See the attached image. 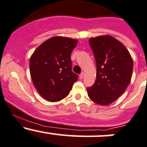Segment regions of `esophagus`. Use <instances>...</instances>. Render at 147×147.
Returning <instances> with one entry per match:
<instances>
[{"instance_id":"obj_1","label":"esophagus","mask_w":147,"mask_h":147,"mask_svg":"<svg viewBox=\"0 0 147 147\" xmlns=\"http://www.w3.org/2000/svg\"><path fill=\"white\" fill-rule=\"evenodd\" d=\"M79 77H80V78H81V79L84 78V72H82V73L80 74Z\"/></svg>"}]
</instances>
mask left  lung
Here are the masks:
<instances>
[{"mask_svg":"<svg viewBox=\"0 0 147 147\" xmlns=\"http://www.w3.org/2000/svg\"><path fill=\"white\" fill-rule=\"evenodd\" d=\"M96 64L95 83L87 88L89 98L107 106L121 96L131 81L133 60L124 46L111 36L89 39Z\"/></svg>","mask_w":147,"mask_h":147,"instance_id":"left-lung-1","label":"left lung"}]
</instances>
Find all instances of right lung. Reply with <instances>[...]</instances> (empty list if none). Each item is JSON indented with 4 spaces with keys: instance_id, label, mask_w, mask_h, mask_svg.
I'll list each match as a JSON object with an SVG mask.
<instances>
[{
    "instance_id": "1",
    "label": "right lung",
    "mask_w": 147,
    "mask_h": 147,
    "mask_svg": "<svg viewBox=\"0 0 147 147\" xmlns=\"http://www.w3.org/2000/svg\"><path fill=\"white\" fill-rule=\"evenodd\" d=\"M77 40L55 36L36 49L30 59V71L36 90L54 102L69 95L78 76L72 71L71 54Z\"/></svg>"
}]
</instances>
